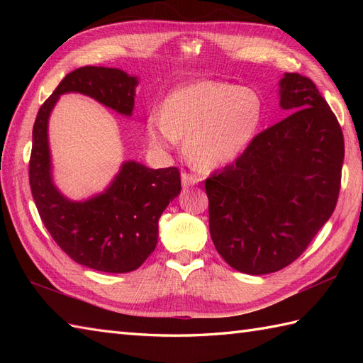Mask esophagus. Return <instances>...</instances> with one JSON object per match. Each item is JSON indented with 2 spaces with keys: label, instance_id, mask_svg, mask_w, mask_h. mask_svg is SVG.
Instances as JSON below:
<instances>
[{
  "label": "esophagus",
  "instance_id": "obj_1",
  "mask_svg": "<svg viewBox=\"0 0 363 363\" xmlns=\"http://www.w3.org/2000/svg\"><path fill=\"white\" fill-rule=\"evenodd\" d=\"M181 181H182V186L184 187H189V186H195V184L198 182V179L195 176H191L189 173H182L181 174Z\"/></svg>",
  "mask_w": 363,
  "mask_h": 363
}]
</instances>
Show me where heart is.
<instances>
[{"label":"heart","instance_id":"heart-1","mask_svg":"<svg viewBox=\"0 0 363 363\" xmlns=\"http://www.w3.org/2000/svg\"><path fill=\"white\" fill-rule=\"evenodd\" d=\"M262 120L256 91L218 81H198L176 89L164 111H152L145 123L156 150H168L186 138V156L199 168L229 165L248 148Z\"/></svg>","mask_w":363,"mask_h":363}]
</instances>
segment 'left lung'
<instances>
[{"label":"left lung","mask_w":363,"mask_h":363,"mask_svg":"<svg viewBox=\"0 0 363 363\" xmlns=\"http://www.w3.org/2000/svg\"><path fill=\"white\" fill-rule=\"evenodd\" d=\"M279 106L291 111L206 179L209 229L237 272L274 273L306 251L333 215L342 182V128L317 86L285 73Z\"/></svg>","instance_id":"left-lung-1"}]
</instances>
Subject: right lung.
Segmentation results:
<instances>
[{"label":"right lung","instance_id":"right-lung-1","mask_svg":"<svg viewBox=\"0 0 363 363\" xmlns=\"http://www.w3.org/2000/svg\"><path fill=\"white\" fill-rule=\"evenodd\" d=\"M137 84L135 76L120 68L81 67L42 104L33 129L29 184L43 225L74 262L104 273L134 272L156 248L160 215L181 194L179 169H152L128 160L103 194L72 201L52 182L48 120L59 96L70 91L129 117Z\"/></svg>","mask_w":363,"mask_h":363}]
</instances>
